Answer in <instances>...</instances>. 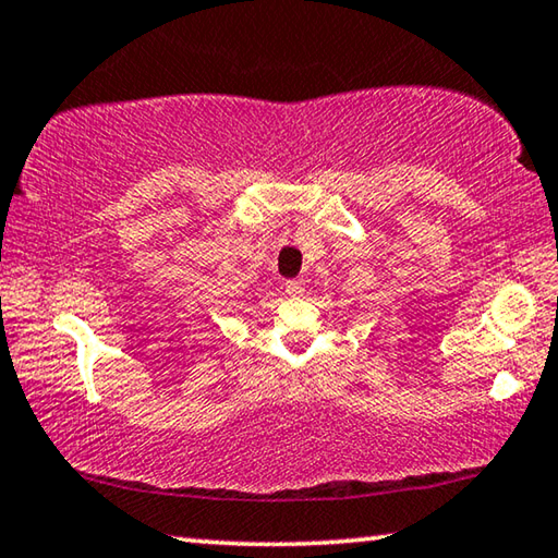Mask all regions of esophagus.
I'll return each mask as SVG.
<instances>
[{"mask_svg":"<svg viewBox=\"0 0 558 558\" xmlns=\"http://www.w3.org/2000/svg\"><path fill=\"white\" fill-rule=\"evenodd\" d=\"M286 292L290 298H300L305 295V286H302V280H286Z\"/></svg>","mask_w":558,"mask_h":558,"instance_id":"obj_1","label":"esophagus"}]
</instances>
